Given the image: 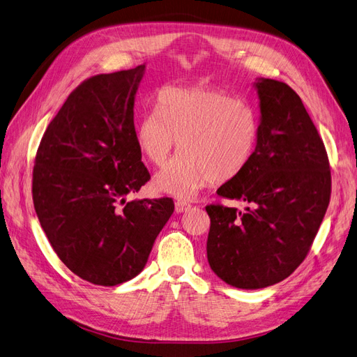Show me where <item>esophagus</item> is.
I'll list each match as a JSON object with an SVG mask.
<instances>
[{
    "mask_svg": "<svg viewBox=\"0 0 357 357\" xmlns=\"http://www.w3.org/2000/svg\"><path fill=\"white\" fill-rule=\"evenodd\" d=\"M188 210H190V204L189 202H186V201H177L176 202V211L177 213H185Z\"/></svg>",
    "mask_w": 357,
    "mask_h": 357,
    "instance_id": "34e87169",
    "label": "esophagus"
}]
</instances>
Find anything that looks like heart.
Segmentation results:
<instances>
[{
  "instance_id": "1",
  "label": "heart",
  "mask_w": 357,
  "mask_h": 357,
  "mask_svg": "<svg viewBox=\"0 0 357 357\" xmlns=\"http://www.w3.org/2000/svg\"><path fill=\"white\" fill-rule=\"evenodd\" d=\"M259 137L250 104L205 86L162 89L156 112L139 119L135 142L155 167H164L177 142L181 153L158 172V192L178 199L195 198L211 181L235 177L250 162Z\"/></svg>"
}]
</instances>
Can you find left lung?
<instances>
[{
	"instance_id": "1",
	"label": "left lung",
	"mask_w": 357,
	"mask_h": 357,
	"mask_svg": "<svg viewBox=\"0 0 357 357\" xmlns=\"http://www.w3.org/2000/svg\"><path fill=\"white\" fill-rule=\"evenodd\" d=\"M259 137L247 167L218 189L244 211L207 205V259L238 289H264L304 261L331 198L329 160L298 93L283 82L256 79Z\"/></svg>"
}]
</instances>
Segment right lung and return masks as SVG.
<instances>
[{
    "label": "right lung",
    "mask_w": 357,
    "mask_h": 357,
    "mask_svg": "<svg viewBox=\"0 0 357 357\" xmlns=\"http://www.w3.org/2000/svg\"><path fill=\"white\" fill-rule=\"evenodd\" d=\"M146 63L83 82L49 123L32 199L61 261L86 282L116 286L143 271L174 211L171 198L126 202L150 180L135 142L134 102Z\"/></svg>",
    "instance_id": "obj_1"
}]
</instances>
